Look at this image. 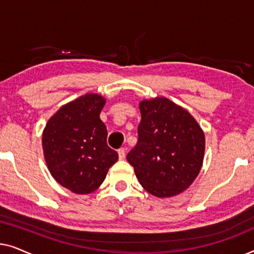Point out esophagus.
I'll use <instances>...</instances> for the list:
<instances>
[{"label":"esophagus","mask_w":254,"mask_h":254,"mask_svg":"<svg viewBox=\"0 0 254 254\" xmlns=\"http://www.w3.org/2000/svg\"><path fill=\"white\" fill-rule=\"evenodd\" d=\"M118 155H119V159H124L126 157V150L124 148H121L118 150Z\"/></svg>","instance_id":"1"}]
</instances>
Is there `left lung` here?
Masks as SVG:
<instances>
[{"instance_id": "obj_1", "label": "left lung", "mask_w": 254, "mask_h": 254, "mask_svg": "<svg viewBox=\"0 0 254 254\" xmlns=\"http://www.w3.org/2000/svg\"><path fill=\"white\" fill-rule=\"evenodd\" d=\"M137 144L127 155L138 182L157 197L178 195L199 175L204 133L189 111L165 98L140 102Z\"/></svg>"}]
</instances>
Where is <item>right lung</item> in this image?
Returning a JSON list of instances; mask_svg holds the SVG:
<instances>
[{"label":"right lung","mask_w":254,"mask_h":254,"mask_svg":"<svg viewBox=\"0 0 254 254\" xmlns=\"http://www.w3.org/2000/svg\"><path fill=\"white\" fill-rule=\"evenodd\" d=\"M105 103L102 95L85 93L61 106L44 128L47 168L72 193L95 192L118 161V152L106 143L107 129L99 118Z\"/></svg>","instance_id":"obj_1"}]
</instances>
